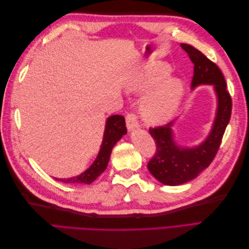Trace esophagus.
<instances>
[{
    "label": "esophagus",
    "instance_id": "obj_1",
    "mask_svg": "<svg viewBox=\"0 0 249 249\" xmlns=\"http://www.w3.org/2000/svg\"><path fill=\"white\" fill-rule=\"evenodd\" d=\"M125 123H126L127 130L129 131H134L135 129H137V127L139 126L137 116L135 115V113H133V112L127 113L125 116Z\"/></svg>",
    "mask_w": 249,
    "mask_h": 249
}]
</instances>
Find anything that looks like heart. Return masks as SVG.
Returning <instances> with one entry per match:
<instances>
[{
	"mask_svg": "<svg viewBox=\"0 0 249 249\" xmlns=\"http://www.w3.org/2000/svg\"><path fill=\"white\" fill-rule=\"evenodd\" d=\"M169 76L168 66L157 65L149 67L139 78L132 82L130 88L137 91H146L160 85L145 97L141 105V115L147 124H161L166 123L179 106L184 94L183 82L172 78L164 82Z\"/></svg>",
	"mask_w": 249,
	"mask_h": 249,
	"instance_id": "1",
	"label": "heart"
}]
</instances>
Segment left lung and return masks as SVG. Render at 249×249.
Wrapping results in <instances>:
<instances>
[{"mask_svg":"<svg viewBox=\"0 0 249 249\" xmlns=\"http://www.w3.org/2000/svg\"><path fill=\"white\" fill-rule=\"evenodd\" d=\"M180 47L194 64L192 89L202 84L213 85L218 104L212 130L197 146L180 147L178 144L171 129L173 122L154 129L149 127V134L155 139L157 149L147 168L160 183L168 186L189 182L212 163L231 113V99L219 67L190 44L182 43Z\"/></svg>","mask_w":249,"mask_h":249,"instance_id":"1","label":"left lung"}]
</instances>
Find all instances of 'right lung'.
Here are the masks:
<instances>
[{"label": "right lung", "mask_w": 249, "mask_h": 249, "mask_svg": "<svg viewBox=\"0 0 249 249\" xmlns=\"http://www.w3.org/2000/svg\"><path fill=\"white\" fill-rule=\"evenodd\" d=\"M126 134L125 120L123 115H112L108 117L105 127L104 139L101 145L100 153L96 159L87 170H85L80 176L73 177L71 178H55L61 180L66 184H91L96 179L101 173L107 168V165L110 159L112 148L117 141Z\"/></svg>", "instance_id": "obj_1"}]
</instances>
